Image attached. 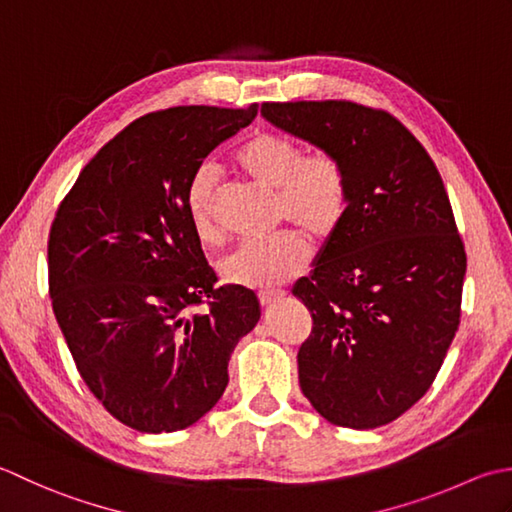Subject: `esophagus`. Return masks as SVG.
Masks as SVG:
<instances>
[{
    "mask_svg": "<svg viewBox=\"0 0 512 512\" xmlns=\"http://www.w3.org/2000/svg\"><path fill=\"white\" fill-rule=\"evenodd\" d=\"M283 298H285V291H283V289L260 291V294H258V300H260V305H263V307L276 305V302H278V300H283Z\"/></svg>",
    "mask_w": 512,
    "mask_h": 512,
    "instance_id": "34e87169",
    "label": "esophagus"
}]
</instances>
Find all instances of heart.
Wrapping results in <instances>:
<instances>
[{
	"label": "heart",
	"instance_id": "1",
	"mask_svg": "<svg viewBox=\"0 0 512 512\" xmlns=\"http://www.w3.org/2000/svg\"><path fill=\"white\" fill-rule=\"evenodd\" d=\"M236 163L249 179L278 192V216L314 241H327L342 225L349 207L347 172L336 156L318 150L305 154L300 145L274 132H258L236 152ZM216 174L196 170L185 192V210L196 238L205 245L221 241L214 221ZM309 263V245L298 232L267 241H249L221 263L229 285L271 289L298 276Z\"/></svg>",
	"mask_w": 512,
	"mask_h": 512
}]
</instances>
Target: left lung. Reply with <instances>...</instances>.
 <instances>
[{"label": "left lung", "instance_id": "left-lung-1", "mask_svg": "<svg viewBox=\"0 0 512 512\" xmlns=\"http://www.w3.org/2000/svg\"><path fill=\"white\" fill-rule=\"evenodd\" d=\"M260 114L347 172V216L291 289L314 318L298 380L327 422L378 429L429 391L460 325L466 252L442 176L384 110L294 101Z\"/></svg>", "mask_w": 512, "mask_h": 512}]
</instances>
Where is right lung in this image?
I'll use <instances>...</instances> for the list:
<instances>
[{
  "label": "right lung",
  "instance_id": "1",
  "mask_svg": "<svg viewBox=\"0 0 512 512\" xmlns=\"http://www.w3.org/2000/svg\"><path fill=\"white\" fill-rule=\"evenodd\" d=\"M256 114V103L145 114L92 156L52 221V311L83 382L130 429L201 420L260 320L252 289L216 287L185 210L205 156Z\"/></svg>",
  "mask_w": 512,
  "mask_h": 512
}]
</instances>
